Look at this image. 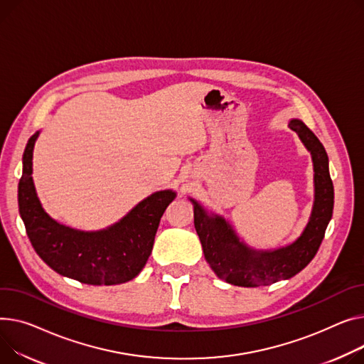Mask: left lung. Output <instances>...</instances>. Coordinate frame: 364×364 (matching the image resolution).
<instances>
[{"label": "left lung", "mask_w": 364, "mask_h": 364, "mask_svg": "<svg viewBox=\"0 0 364 364\" xmlns=\"http://www.w3.org/2000/svg\"><path fill=\"white\" fill-rule=\"evenodd\" d=\"M294 130L310 151L314 166V205L310 221L293 245L274 250L256 252L240 243L224 218L208 213L195 205V228L200 238L205 259L221 279L238 287L271 285L299 274L316 256L333 210V184L329 176L323 144L300 119H291Z\"/></svg>", "instance_id": "8db88e82"}]
</instances>
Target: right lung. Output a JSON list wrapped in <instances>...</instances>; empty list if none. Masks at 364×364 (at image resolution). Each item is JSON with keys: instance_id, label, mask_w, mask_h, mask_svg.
<instances>
[{"instance_id": "right-lung-1", "label": "right lung", "mask_w": 364, "mask_h": 364, "mask_svg": "<svg viewBox=\"0 0 364 364\" xmlns=\"http://www.w3.org/2000/svg\"><path fill=\"white\" fill-rule=\"evenodd\" d=\"M36 132L23 154L18 181V210L28 237L39 257L60 275L90 285L123 284L146 264L161 218L176 198L171 190L154 193L115 225L83 232L64 227L45 213L32 180Z\"/></svg>"}]
</instances>
